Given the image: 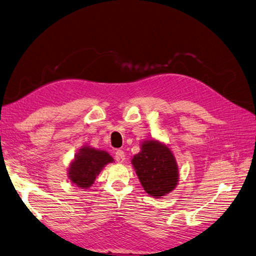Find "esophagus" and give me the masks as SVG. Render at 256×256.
I'll return each instance as SVG.
<instances>
[{
	"instance_id": "1",
	"label": "esophagus",
	"mask_w": 256,
	"mask_h": 256,
	"mask_svg": "<svg viewBox=\"0 0 256 256\" xmlns=\"http://www.w3.org/2000/svg\"><path fill=\"white\" fill-rule=\"evenodd\" d=\"M115 160L122 164L125 160V152H124L122 150H118L115 152Z\"/></svg>"
}]
</instances>
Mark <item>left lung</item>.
Listing matches in <instances>:
<instances>
[{
  "label": "left lung",
  "mask_w": 256,
  "mask_h": 256,
  "mask_svg": "<svg viewBox=\"0 0 256 256\" xmlns=\"http://www.w3.org/2000/svg\"><path fill=\"white\" fill-rule=\"evenodd\" d=\"M132 166L146 193L164 196L174 190L178 182V166L171 150L158 141H145L134 154Z\"/></svg>",
  "instance_id": "obj_1"
}]
</instances>
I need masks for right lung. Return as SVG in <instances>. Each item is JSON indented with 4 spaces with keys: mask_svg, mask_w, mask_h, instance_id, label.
Returning <instances> with one entry per match:
<instances>
[{
    "mask_svg": "<svg viewBox=\"0 0 256 256\" xmlns=\"http://www.w3.org/2000/svg\"><path fill=\"white\" fill-rule=\"evenodd\" d=\"M113 158L104 150L84 146L74 156L68 170V177L80 188H88L94 184L96 176Z\"/></svg>",
    "mask_w": 256,
    "mask_h": 256,
    "instance_id": "obj_1",
    "label": "right lung"
}]
</instances>
